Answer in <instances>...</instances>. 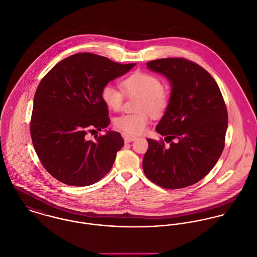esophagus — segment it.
<instances>
[{"instance_id":"obj_1","label":"esophagus","mask_w":257,"mask_h":257,"mask_svg":"<svg viewBox=\"0 0 257 257\" xmlns=\"http://www.w3.org/2000/svg\"><path fill=\"white\" fill-rule=\"evenodd\" d=\"M123 138H124V141L126 143H129V142H133L137 139L136 136H132V135H128V134H123Z\"/></svg>"}]
</instances>
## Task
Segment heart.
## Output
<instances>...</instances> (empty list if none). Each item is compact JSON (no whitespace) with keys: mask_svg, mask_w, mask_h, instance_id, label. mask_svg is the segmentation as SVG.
Wrapping results in <instances>:
<instances>
[{"mask_svg":"<svg viewBox=\"0 0 257 257\" xmlns=\"http://www.w3.org/2000/svg\"><path fill=\"white\" fill-rule=\"evenodd\" d=\"M124 92L129 97H139L137 114H122L114 119V126L128 135L143 133L149 124V113L161 117L170 105V93L163 86L162 80L148 72H134L122 82ZM124 92L113 86L105 84L100 95L107 108L119 111L124 103Z\"/></svg>","mask_w":257,"mask_h":257,"instance_id":"1","label":"heart"}]
</instances>
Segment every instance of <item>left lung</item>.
Instances as JSON below:
<instances>
[{"label":"left lung","instance_id":"obj_1","mask_svg":"<svg viewBox=\"0 0 257 257\" xmlns=\"http://www.w3.org/2000/svg\"><path fill=\"white\" fill-rule=\"evenodd\" d=\"M147 67L165 75L172 90L170 105L156 127L170 145L147 139L144 173L165 189L192 186L210 172L223 151L225 103L212 76L191 60L161 58L147 62Z\"/></svg>","mask_w":257,"mask_h":257}]
</instances>
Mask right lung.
Segmentation results:
<instances>
[{
  "instance_id": "right-lung-1",
  "label": "right lung",
  "mask_w": 257,
  "mask_h": 257,
  "mask_svg": "<svg viewBox=\"0 0 257 257\" xmlns=\"http://www.w3.org/2000/svg\"><path fill=\"white\" fill-rule=\"evenodd\" d=\"M135 64H121L89 52L75 53L55 64L42 79L30 129L36 153L54 179L85 187L111 170L124 145L120 133L109 130L94 136L95 141L88 140L87 134L110 123L100 95L103 86Z\"/></svg>"
}]
</instances>
